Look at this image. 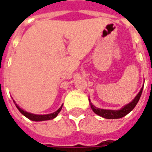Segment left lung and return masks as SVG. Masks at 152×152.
<instances>
[{
    "label": "left lung",
    "mask_w": 152,
    "mask_h": 152,
    "mask_svg": "<svg viewBox=\"0 0 152 152\" xmlns=\"http://www.w3.org/2000/svg\"><path fill=\"white\" fill-rule=\"evenodd\" d=\"M142 89H143V87L141 89L140 92L137 94V95L135 97V99H134L132 102H129L127 105L124 106L123 108H121V110H119V111H112V110H104V109L97 108V107L93 105L92 103L90 102V101H89L90 107H91V108H92V110L94 111V113H96L97 115H99L100 116H102V117L106 118V119H119V118H122L124 117V115H126L127 114H129V113L135 107V106L137 105V102L139 101L141 95H142Z\"/></svg>",
    "instance_id": "8db88e82"
}]
</instances>
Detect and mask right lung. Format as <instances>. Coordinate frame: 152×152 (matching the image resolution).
Segmentation results:
<instances>
[{"instance_id": "add662e5", "label": "right lung", "mask_w": 152, "mask_h": 152, "mask_svg": "<svg viewBox=\"0 0 152 152\" xmlns=\"http://www.w3.org/2000/svg\"><path fill=\"white\" fill-rule=\"evenodd\" d=\"M16 105V107L18 109V111L21 112L22 114L24 116H26L27 118H28L29 120L33 121H48V120H52L53 118H55L58 115V114L59 113V112L61 111L62 109V107L63 105L61 106L58 110H57L56 112H53V113H51V114H48V115H35V114H31V113H29V112H27L23 111V109H21L19 107H18L17 104Z\"/></svg>"}]
</instances>
